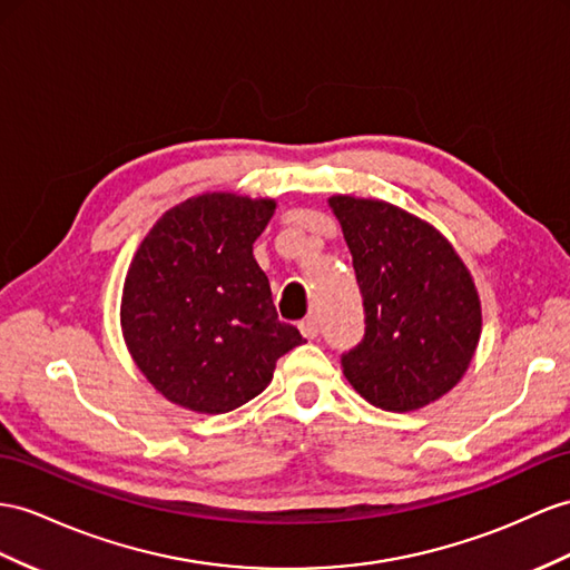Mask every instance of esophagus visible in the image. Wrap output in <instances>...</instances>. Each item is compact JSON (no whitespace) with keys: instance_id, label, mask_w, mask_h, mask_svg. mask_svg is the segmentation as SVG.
<instances>
[{"instance_id":"esophagus-1","label":"esophagus","mask_w":570,"mask_h":570,"mask_svg":"<svg viewBox=\"0 0 570 570\" xmlns=\"http://www.w3.org/2000/svg\"><path fill=\"white\" fill-rule=\"evenodd\" d=\"M298 330H301V334L305 340H315L317 337V332H320V323H317V317H305L303 323L298 325Z\"/></svg>"}]
</instances>
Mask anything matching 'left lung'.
<instances>
[{
  "label": "left lung",
  "mask_w": 570,
  "mask_h": 570,
  "mask_svg": "<svg viewBox=\"0 0 570 570\" xmlns=\"http://www.w3.org/2000/svg\"><path fill=\"white\" fill-rule=\"evenodd\" d=\"M366 308L344 377L385 412L421 410L455 387L481 337L470 269L441 230L383 199L332 195Z\"/></svg>",
  "instance_id": "8db88e82"
}]
</instances>
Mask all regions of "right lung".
Returning <instances> with one entry per match:
<instances>
[{"instance_id": "right-lung-1", "label": "right lung", "mask_w": 570, "mask_h": 570, "mask_svg": "<svg viewBox=\"0 0 570 570\" xmlns=\"http://www.w3.org/2000/svg\"><path fill=\"white\" fill-rule=\"evenodd\" d=\"M276 202L204 193L175 204L129 262L120 301L127 352L168 402L224 414L272 383L279 361L303 344L276 315L253 243Z\"/></svg>"}]
</instances>
